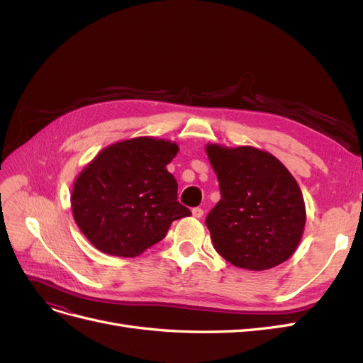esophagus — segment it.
<instances>
[{
    "instance_id": "1",
    "label": "esophagus",
    "mask_w": 363,
    "mask_h": 363,
    "mask_svg": "<svg viewBox=\"0 0 363 363\" xmlns=\"http://www.w3.org/2000/svg\"><path fill=\"white\" fill-rule=\"evenodd\" d=\"M192 215L195 216V218H201L203 215H204V211L201 207H194L192 208Z\"/></svg>"
}]
</instances>
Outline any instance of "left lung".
Returning a JSON list of instances; mask_svg holds the SVG:
<instances>
[{
  "mask_svg": "<svg viewBox=\"0 0 363 363\" xmlns=\"http://www.w3.org/2000/svg\"><path fill=\"white\" fill-rule=\"evenodd\" d=\"M221 200L206 218L215 250L238 268L263 271L298 247L306 206L298 183L271 152L207 144Z\"/></svg>",
  "mask_w": 363,
  "mask_h": 363,
  "instance_id": "obj_1",
  "label": "left lung"
}]
</instances>
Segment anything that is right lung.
Returning <instances> with one entry per match:
<instances>
[{
    "label": "right lung",
    "instance_id": "1",
    "mask_svg": "<svg viewBox=\"0 0 363 363\" xmlns=\"http://www.w3.org/2000/svg\"><path fill=\"white\" fill-rule=\"evenodd\" d=\"M179 145L150 136L115 142L77 175L71 208L77 225L106 255L136 257L191 211L177 201L167 164Z\"/></svg>",
    "mask_w": 363,
    "mask_h": 363
}]
</instances>
